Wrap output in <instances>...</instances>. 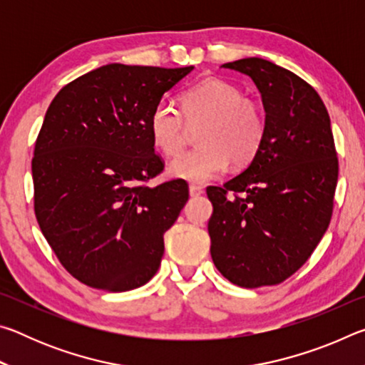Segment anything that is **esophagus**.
Segmentation results:
<instances>
[{
    "label": "esophagus",
    "mask_w": 365,
    "mask_h": 365,
    "mask_svg": "<svg viewBox=\"0 0 365 365\" xmlns=\"http://www.w3.org/2000/svg\"><path fill=\"white\" fill-rule=\"evenodd\" d=\"M190 196H200L202 195V187L200 185H190Z\"/></svg>",
    "instance_id": "1"
}]
</instances>
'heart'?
I'll use <instances>...</instances> for the list:
<instances>
[{
  "mask_svg": "<svg viewBox=\"0 0 365 365\" xmlns=\"http://www.w3.org/2000/svg\"><path fill=\"white\" fill-rule=\"evenodd\" d=\"M180 103L182 113L172 101L160 100L150 115L151 138L168 156H174L185 145V120L191 125L202 122L196 137L201 145L172 160V177L205 183L222 174L230 160L243 165L256 156L265 133L264 115L237 86L206 80L185 91Z\"/></svg>",
  "mask_w": 365,
  "mask_h": 365,
  "instance_id": "1",
  "label": "heart"
}]
</instances>
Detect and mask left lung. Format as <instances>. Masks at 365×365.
Wrapping results in <instances>:
<instances>
[{"mask_svg":"<svg viewBox=\"0 0 365 365\" xmlns=\"http://www.w3.org/2000/svg\"><path fill=\"white\" fill-rule=\"evenodd\" d=\"M222 67L256 83L265 133L242 174L206 190L214 207L211 256L235 285H279L307 261L330 224L338 182L330 117L311 85L270 61Z\"/></svg>","mask_w":365,"mask_h":365,"instance_id":"8db88e82","label":"left lung"}]
</instances>
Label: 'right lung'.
I'll return each instance as SVG.
<instances>
[{
	"instance_id": "1",
	"label": "right lung",
	"mask_w": 365,
	"mask_h": 365,
	"mask_svg": "<svg viewBox=\"0 0 365 365\" xmlns=\"http://www.w3.org/2000/svg\"><path fill=\"white\" fill-rule=\"evenodd\" d=\"M191 71L108 64L49 104L32 159L35 215L59 262L85 285L128 292L159 269L188 185H146L164 169L150 115Z\"/></svg>"
}]
</instances>
